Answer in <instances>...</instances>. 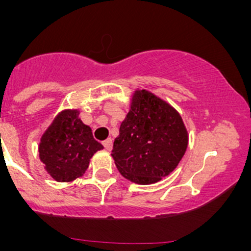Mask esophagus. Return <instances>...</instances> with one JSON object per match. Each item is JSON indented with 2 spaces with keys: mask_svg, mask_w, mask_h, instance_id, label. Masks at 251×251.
<instances>
[{
  "mask_svg": "<svg viewBox=\"0 0 251 251\" xmlns=\"http://www.w3.org/2000/svg\"><path fill=\"white\" fill-rule=\"evenodd\" d=\"M102 145L103 148L107 150V151H111L112 148H113V140H112V138H108V139L103 140Z\"/></svg>",
  "mask_w": 251,
  "mask_h": 251,
  "instance_id": "obj_1",
  "label": "esophagus"
}]
</instances>
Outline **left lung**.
<instances>
[{
  "label": "left lung",
  "instance_id": "8db88e82",
  "mask_svg": "<svg viewBox=\"0 0 251 251\" xmlns=\"http://www.w3.org/2000/svg\"><path fill=\"white\" fill-rule=\"evenodd\" d=\"M188 144L180 114L150 91L135 89L111 155L124 178L148 185L177 168Z\"/></svg>",
  "mask_w": 251,
  "mask_h": 251
}]
</instances>
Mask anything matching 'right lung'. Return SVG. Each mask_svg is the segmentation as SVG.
I'll use <instances>...</instances> for the list:
<instances>
[{
    "instance_id": "add662e5",
    "label": "right lung",
    "mask_w": 251,
    "mask_h": 251,
    "mask_svg": "<svg viewBox=\"0 0 251 251\" xmlns=\"http://www.w3.org/2000/svg\"><path fill=\"white\" fill-rule=\"evenodd\" d=\"M77 109H63L48 126L39 144V157L51 178L61 183L82 177L91 158L103 149Z\"/></svg>"
}]
</instances>
